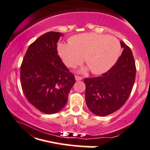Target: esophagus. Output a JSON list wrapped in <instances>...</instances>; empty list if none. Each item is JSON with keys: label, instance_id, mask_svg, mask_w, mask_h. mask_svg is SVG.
Listing matches in <instances>:
<instances>
[{"label": "esophagus", "instance_id": "1", "mask_svg": "<svg viewBox=\"0 0 150 150\" xmlns=\"http://www.w3.org/2000/svg\"><path fill=\"white\" fill-rule=\"evenodd\" d=\"M75 79L76 81H80V80L82 79V77L81 76H78V75H76L75 76Z\"/></svg>", "mask_w": 150, "mask_h": 150}]
</instances>
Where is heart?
Wrapping results in <instances>:
<instances>
[{
    "label": "heart",
    "instance_id": "1",
    "mask_svg": "<svg viewBox=\"0 0 150 150\" xmlns=\"http://www.w3.org/2000/svg\"><path fill=\"white\" fill-rule=\"evenodd\" d=\"M69 44L60 43L58 52L65 64L75 67L84 62L92 73L100 74L110 69L118 59L121 45L117 38L96 33H82L69 40Z\"/></svg>",
    "mask_w": 150,
    "mask_h": 150
}]
</instances>
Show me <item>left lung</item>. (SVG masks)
<instances>
[{
	"instance_id": "left-lung-1",
	"label": "left lung",
	"mask_w": 150,
	"mask_h": 150,
	"mask_svg": "<svg viewBox=\"0 0 150 150\" xmlns=\"http://www.w3.org/2000/svg\"><path fill=\"white\" fill-rule=\"evenodd\" d=\"M123 50L114 66L98 77L85 78V100L88 108L99 116L120 109L129 98L135 81V61L132 50L121 42Z\"/></svg>"
}]
</instances>
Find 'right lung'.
I'll return each instance as SVG.
<instances>
[{
    "label": "right lung",
    "instance_id": "1",
    "mask_svg": "<svg viewBox=\"0 0 150 150\" xmlns=\"http://www.w3.org/2000/svg\"><path fill=\"white\" fill-rule=\"evenodd\" d=\"M64 35L49 32L29 46L21 65L20 79L24 96L45 114L58 112L66 105L76 82L74 75L62 62L57 43Z\"/></svg>",
    "mask_w": 150,
    "mask_h": 150
}]
</instances>
